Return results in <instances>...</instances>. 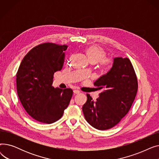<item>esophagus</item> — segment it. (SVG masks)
<instances>
[{"instance_id":"obj_1","label":"esophagus","mask_w":159,"mask_h":159,"mask_svg":"<svg viewBox=\"0 0 159 159\" xmlns=\"http://www.w3.org/2000/svg\"><path fill=\"white\" fill-rule=\"evenodd\" d=\"M80 93V91L77 90V89H75L73 90V93L74 94H79Z\"/></svg>"}]
</instances>
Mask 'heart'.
Masks as SVG:
<instances>
[{"label":"heart","mask_w":159,"mask_h":159,"mask_svg":"<svg viewBox=\"0 0 159 159\" xmlns=\"http://www.w3.org/2000/svg\"><path fill=\"white\" fill-rule=\"evenodd\" d=\"M85 56L91 64L99 63L102 66H106L110 63V59L106 57V52L100 46H89L83 49Z\"/></svg>","instance_id":"b5f03b06"}]
</instances>
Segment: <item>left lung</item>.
<instances>
[{"label": "left lung", "mask_w": 159, "mask_h": 159, "mask_svg": "<svg viewBox=\"0 0 159 159\" xmlns=\"http://www.w3.org/2000/svg\"><path fill=\"white\" fill-rule=\"evenodd\" d=\"M94 85L103 91L96 101L87 94L83 113L93 128L110 129L128 113L137 95V79L129 58H115L111 70L98 79Z\"/></svg>", "instance_id": "left-lung-1"}]
</instances>
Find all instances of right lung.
<instances>
[{"label": "right lung", "mask_w": 159, "mask_h": 159, "mask_svg": "<svg viewBox=\"0 0 159 159\" xmlns=\"http://www.w3.org/2000/svg\"><path fill=\"white\" fill-rule=\"evenodd\" d=\"M66 45L44 43L24 57L16 75V90L25 110L35 120L52 124L59 120L73 95L70 88L52 86L54 73L64 64Z\"/></svg>", "instance_id": "obj_1"}]
</instances>
